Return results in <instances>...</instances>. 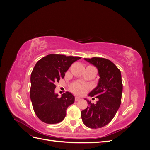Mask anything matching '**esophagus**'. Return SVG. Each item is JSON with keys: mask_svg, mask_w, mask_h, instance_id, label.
Listing matches in <instances>:
<instances>
[{"mask_svg": "<svg viewBox=\"0 0 150 150\" xmlns=\"http://www.w3.org/2000/svg\"><path fill=\"white\" fill-rule=\"evenodd\" d=\"M81 99L80 98H79V97H77V96H76V97H75V101H80Z\"/></svg>", "mask_w": 150, "mask_h": 150, "instance_id": "34e87169", "label": "esophagus"}]
</instances>
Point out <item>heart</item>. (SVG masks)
<instances>
[{
	"mask_svg": "<svg viewBox=\"0 0 150 150\" xmlns=\"http://www.w3.org/2000/svg\"><path fill=\"white\" fill-rule=\"evenodd\" d=\"M70 89L72 93H74L76 94L83 95L87 92V91L88 90V87L84 83L76 82L71 86Z\"/></svg>",
	"mask_w": 150,
	"mask_h": 150,
	"instance_id": "obj_1",
	"label": "heart"
}]
</instances>
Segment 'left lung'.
<instances>
[{
	"instance_id": "8db88e82",
	"label": "left lung",
	"mask_w": 150,
	"mask_h": 150,
	"mask_svg": "<svg viewBox=\"0 0 150 150\" xmlns=\"http://www.w3.org/2000/svg\"><path fill=\"white\" fill-rule=\"evenodd\" d=\"M84 60L98 70V86L89 94L91 97L98 98V101L94 104L85 99L89 105L81 111V118L88 128H102L113 119L120 106L122 92L121 71L107 59L93 57Z\"/></svg>"
}]
</instances>
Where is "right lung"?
<instances>
[{
    "label": "right lung",
    "instance_id": "1",
    "mask_svg": "<svg viewBox=\"0 0 150 150\" xmlns=\"http://www.w3.org/2000/svg\"><path fill=\"white\" fill-rule=\"evenodd\" d=\"M81 58L52 54L40 59L35 65L30 76V97L36 116L45 123L61 122L68 106L74 103V96L71 93L66 92L59 98L54 90L72 63Z\"/></svg>",
    "mask_w": 150,
    "mask_h": 150
}]
</instances>
